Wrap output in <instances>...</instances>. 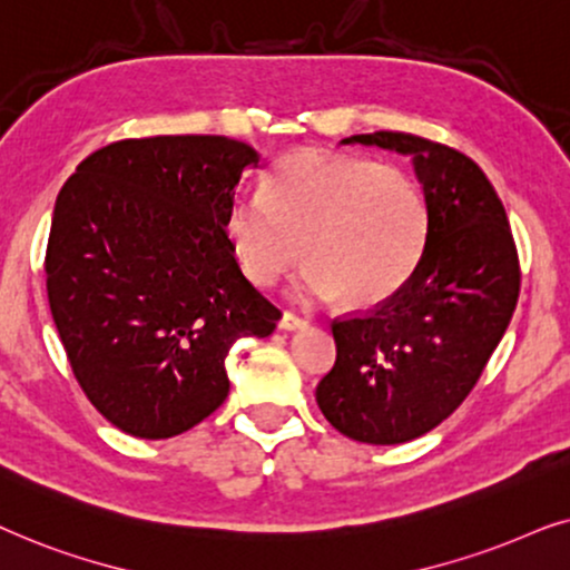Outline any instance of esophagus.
I'll list each match as a JSON object with an SVG mask.
<instances>
[{"label": "esophagus", "mask_w": 570, "mask_h": 570, "mask_svg": "<svg viewBox=\"0 0 570 570\" xmlns=\"http://www.w3.org/2000/svg\"><path fill=\"white\" fill-rule=\"evenodd\" d=\"M307 321L305 317H299V315H294V313H284L278 317V328L281 331H302V328H307Z\"/></svg>", "instance_id": "34e87169"}]
</instances>
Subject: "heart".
Wrapping results in <instances>:
<instances>
[{
  "instance_id": "1",
  "label": "heart",
  "mask_w": 570,
  "mask_h": 570,
  "mask_svg": "<svg viewBox=\"0 0 570 570\" xmlns=\"http://www.w3.org/2000/svg\"><path fill=\"white\" fill-rule=\"evenodd\" d=\"M428 229V195L406 169L323 150L281 156L263 197H234L224 216L232 253L255 286H273L305 255L294 294L341 297L352 309L404 289Z\"/></svg>"
}]
</instances>
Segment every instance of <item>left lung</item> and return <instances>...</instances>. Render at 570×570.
I'll list each match as a JSON object with an SVG mask.
<instances>
[{
	"label": "left lung",
	"mask_w": 570,
	"mask_h": 570,
	"mask_svg": "<svg viewBox=\"0 0 570 570\" xmlns=\"http://www.w3.org/2000/svg\"><path fill=\"white\" fill-rule=\"evenodd\" d=\"M341 142L412 158L430 206L412 278L375 313L333 321L336 364L315 391L341 435L399 445L438 428L480 381L519 299V255L495 187L469 156L406 132Z\"/></svg>",
	"instance_id": "obj_1"
}]
</instances>
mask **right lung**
Masks as SVG:
<instances>
[{
    "instance_id": "1",
    "label": "right lung",
    "mask_w": 570,
    "mask_h": 570,
    "mask_svg": "<svg viewBox=\"0 0 570 570\" xmlns=\"http://www.w3.org/2000/svg\"><path fill=\"white\" fill-rule=\"evenodd\" d=\"M261 154L224 135L111 142L57 197L47 292L67 360L127 435L187 432L229 396L226 354L278 309L239 271L224 216Z\"/></svg>"
}]
</instances>
